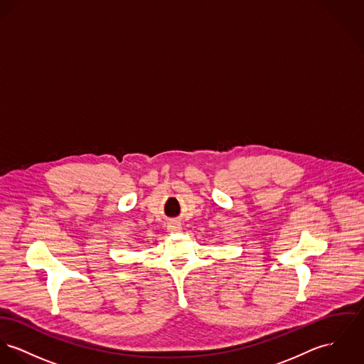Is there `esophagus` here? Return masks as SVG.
Returning <instances> with one entry per match:
<instances>
[{
  "instance_id": "34e87169",
  "label": "esophagus",
  "mask_w": 364,
  "mask_h": 364,
  "mask_svg": "<svg viewBox=\"0 0 364 364\" xmlns=\"http://www.w3.org/2000/svg\"><path fill=\"white\" fill-rule=\"evenodd\" d=\"M168 232H171V233H176V232H181V224H178V223H172V224H169L168 225Z\"/></svg>"
}]
</instances>
